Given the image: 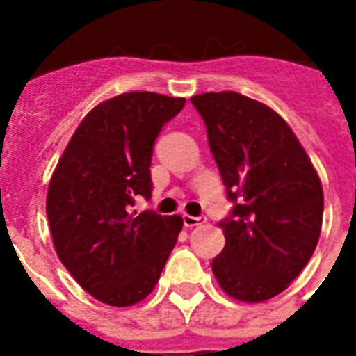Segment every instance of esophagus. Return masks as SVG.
I'll use <instances>...</instances> for the list:
<instances>
[{"label": "esophagus", "instance_id": "obj_1", "mask_svg": "<svg viewBox=\"0 0 356 356\" xmlns=\"http://www.w3.org/2000/svg\"><path fill=\"white\" fill-rule=\"evenodd\" d=\"M205 222H207L205 216H190V214H183L184 227H195V225H201V223H205Z\"/></svg>", "mask_w": 356, "mask_h": 356}]
</instances>
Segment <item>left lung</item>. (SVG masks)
Wrapping results in <instances>:
<instances>
[{"label": "left lung", "mask_w": 356, "mask_h": 356, "mask_svg": "<svg viewBox=\"0 0 356 356\" xmlns=\"http://www.w3.org/2000/svg\"><path fill=\"white\" fill-rule=\"evenodd\" d=\"M192 105L205 122L231 216L212 273L225 293L260 303L275 298L314 253L323 188L309 155L279 114L238 92H207Z\"/></svg>", "instance_id": "left-lung-1"}]
</instances>
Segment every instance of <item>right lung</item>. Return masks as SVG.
Segmentation results:
<instances>
[{
    "mask_svg": "<svg viewBox=\"0 0 356 356\" xmlns=\"http://www.w3.org/2000/svg\"><path fill=\"white\" fill-rule=\"evenodd\" d=\"M184 97L127 92L94 107L75 129L47 188L46 212L58 259L102 303L147 298L183 229L181 216L131 212L151 197V155Z\"/></svg>",
    "mask_w": 356,
    "mask_h": 356,
    "instance_id": "add662e5",
    "label": "right lung"
}]
</instances>
